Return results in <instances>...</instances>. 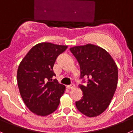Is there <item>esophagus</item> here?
Masks as SVG:
<instances>
[{"label": "esophagus", "instance_id": "esophagus-1", "mask_svg": "<svg viewBox=\"0 0 133 133\" xmlns=\"http://www.w3.org/2000/svg\"><path fill=\"white\" fill-rule=\"evenodd\" d=\"M67 87H68V89H74V87H75V85H74V83H72V84L67 86Z\"/></svg>", "mask_w": 133, "mask_h": 133}]
</instances>
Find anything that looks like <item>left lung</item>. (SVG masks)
I'll list each match as a JSON object with an SVG mask.
<instances>
[{"label":"left lung","mask_w":133,"mask_h":133,"mask_svg":"<svg viewBox=\"0 0 133 133\" xmlns=\"http://www.w3.org/2000/svg\"><path fill=\"white\" fill-rule=\"evenodd\" d=\"M69 50L79 64L81 79L87 78L85 86L79 85L83 95L76 107L87 117H97L107 109L117 89V65L106 50L93 44Z\"/></svg>","instance_id":"8db88e82"}]
</instances>
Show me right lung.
<instances>
[{"mask_svg":"<svg viewBox=\"0 0 133 133\" xmlns=\"http://www.w3.org/2000/svg\"><path fill=\"white\" fill-rule=\"evenodd\" d=\"M68 48L49 42L38 44L30 49L17 71L20 95L26 107L38 115L46 116L54 112L65 87L56 79L53 67L60 54Z\"/></svg>","mask_w":133,"mask_h":133,"instance_id":"1","label":"right lung"}]
</instances>
